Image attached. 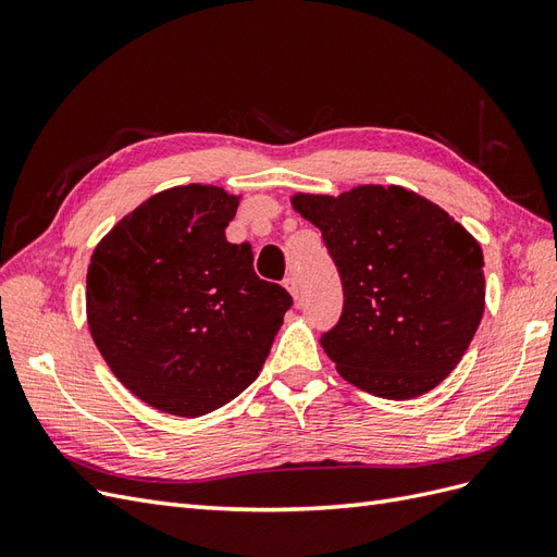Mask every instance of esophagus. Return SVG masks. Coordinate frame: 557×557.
<instances>
[{"label": "esophagus", "instance_id": "obj_1", "mask_svg": "<svg viewBox=\"0 0 557 557\" xmlns=\"http://www.w3.org/2000/svg\"><path fill=\"white\" fill-rule=\"evenodd\" d=\"M285 288H288V293L297 299L299 297V281L295 276H288L285 278Z\"/></svg>", "mask_w": 557, "mask_h": 557}]
</instances>
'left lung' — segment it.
<instances>
[{
    "mask_svg": "<svg viewBox=\"0 0 557 557\" xmlns=\"http://www.w3.org/2000/svg\"><path fill=\"white\" fill-rule=\"evenodd\" d=\"M293 207L323 232L342 276V318L320 336L339 374L385 399H411L440 385L483 315L479 242L399 185L295 195Z\"/></svg>",
    "mask_w": 557,
    "mask_h": 557,
    "instance_id": "obj_1",
    "label": "left lung"
}]
</instances>
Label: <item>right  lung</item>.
I'll return each instance as SVG.
<instances>
[{
    "label": "right lung",
    "mask_w": 557,
    "mask_h": 557,
    "mask_svg": "<svg viewBox=\"0 0 557 557\" xmlns=\"http://www.w3.org/2000/svg\"><path fill=\"white\" fill-rule=\"evenodd\" d=\"M239 199L181 185L146 199L95 248L92 339L129 393L183 418L221 409L258 379L290 293L262 281L225 227Z\"/></svg>",
    "instance_id": "add662e5"
}]
</instances>
